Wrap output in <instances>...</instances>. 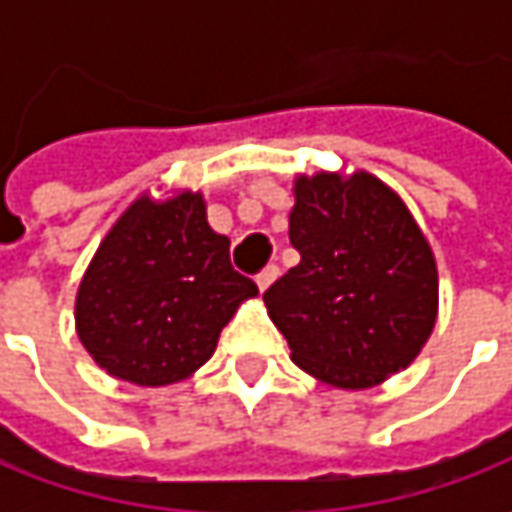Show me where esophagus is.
<instances>
[{
    "label": "esophagus",
    "instance_id": "obj_1",
    "mask_svg": "<svg viewBox=\"0 0 512 512\" xmlns=\"http://www.w3.org/2000/svg\"><path fill=\"white\" fill-rule=\"evenodd\" d=\"M276 276H279V265H267L259 276H256V285H259V290H267V287L276 282Z\"/></svg>",
    "mask_w": 512,
    "mask_h": 512
}]
</instances>
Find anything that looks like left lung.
Returning a JSON list of instances; mask_svg holds the SVG:
<instances>
[{
	"label": "left lung",
	"instance_id": "obj_1",
	"mask_svg": "<svg viewBox=\"0 0 512 512\" xmlns=\"http://www.w3.org/2000/svg\"><path fill=\"white\" fill-rule=\"evenodd\" d=\"M299 265L265 290L290 359L336 387H370L419 356L436 325L430 245L402 199L370 173L296 182Z\"/></svg>",
	"mask_w": 512,
	"mask_h": 512
}]
</instances>
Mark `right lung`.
<instances>
[{"instance_id": "right-lung-1", "label": "right lung", "mask_w": 512, "mask_h": 512, "mask_svg": "<svg viewBox=\"0 0 512 512\" xmlns=\"http://www.w3.org/2000/svg\"><path fill=\"white\" fill-rule=\"evenodd\" d=\"M259 287L230 265L199 193L133 202L99 245L76 296V330L99 367L133 384L179 382L213 356Z\"/></svg>"}]
</instances>
